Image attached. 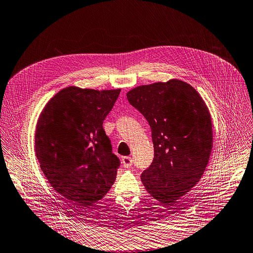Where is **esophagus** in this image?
<instances>
[{"mask_svg": "<svg viewBox=\"0 0 253 253\" xmlns=\"http://www.w3.org/2000/svg\"><path fill=\"white\" fill-rule=\"evenodd\" d=\"M122 164H123V166L125 168H130L132 166V164H133V160H132L131 157L125 156V157L122 158Z\"/></svg>", "mask_w": 253, "mask_h": 253, "instance_id": "1", "label": "esophagus"}]
</instances>
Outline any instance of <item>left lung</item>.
<instances>
[{"instance_id":"1","label":"left lung","mask_w":253,"mask_h":253,"mask_svg":"<svg viewBox=\"0 0 253 253\" xmlns=\"http://www.w3.org/2000/svg\"><path fill=\"white\" fill-rule=\"evenodd\" d=\"M127 99L151 129L154 157L141 174L143 185L168 210L176 209L177 199L196 186L209 163V110L198 91L179 80L137 86Z\"/></svg>"}]
</instances>
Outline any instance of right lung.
Instances as JSON below:
<instances>
[{"label": "right lung", "mask_w": 253, "mask_h": 253, "mask_svg": "<svg viewBox=\"0 0 253 253\" xmlns=\"http://www.w3.org/2000/svg\"><path fill=\"white\" fill-rule=\"evenodd\" d=\"M120 88L68 86L44 107L35 132V152L51 187L78 208L88 209L111 189L120 167L103 122Z\"/></svg>", "instance_id": "right-lung-1"}]
</instances>
